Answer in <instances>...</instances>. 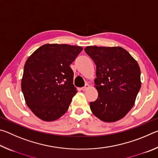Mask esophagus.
<instances>
[{
  "label": "esophagus",
  "instance_id": "1",
  "mask_svg": "<svg viewBox=\"0 0 158 158\" xmlns=\"http://www.w3.org/2000/svg\"><path fill=\"white\" fill-rule=\"evenodd\" d=\"M89 85L88 84H85L84 86L81 88V90H84H84H87L88 89H89Z\"/></svg>",
  "mask_w": 158,
  "mask_h": 158
}]
</instances>
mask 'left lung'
Returning <instances> with one entry per match:
<instances>
[{"label":"left lung","instance_id":"1","mask_svg":"<svg viewBox=\"0 0 158 158\" xmlns=\"http://www.w3.org/2000/svg\"><path fill=\"white\" fill-rule=\"evenodd\" d=\"M84 51L96 65L98 97L90 102V110L102 121H118L132 108L140 90L139 66L120 47L89 46Z\"/></svg>","mask_w":158,"mask_h":158}]
</instances>
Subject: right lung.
I'll use <instances>...</instances> for the list:
<instances>
[{
  "label": "right lung",
  "instance_id": "right-lung-1",
  "mask_svg": "<svg viewBox=\"0 0 158 158\" xmlns=\"http://www.w3.org/2000/svg\"><path fill=\"white\" fill-rule=\"evenodd\" d=\"M82 49L74 45L47 44L26 60L21 90L26 105L39 118L53 121L68 111L77 93L69 65Z\"/></svg>",
  "mask_w": 158,
  "mask_h": 158
}]
</instances>
